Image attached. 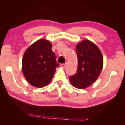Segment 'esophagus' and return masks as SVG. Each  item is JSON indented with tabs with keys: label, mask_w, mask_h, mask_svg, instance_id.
Masks as SVG:
<instances>
[{
	"label": "esophagus",
	"mask_w": 125,
	"mask_h": 125,
	"mask_svg": "<svg viewBox=\"0 0 125 125\" xmlns=\"http://www.w3.org/2000/svg\"><path fill=\"white\" fill-rule=\"evenodd\" d=\"M66 66V63H62L61 64V67H62V68H63V69L65 68Z\"/></svg>",
	"instance_id": "34e87169"
}]
</instances>
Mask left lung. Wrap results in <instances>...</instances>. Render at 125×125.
Returning a JSON list of instances; mask_svg holds the SVG:
<instances>
[{
  "label": "left lung",
  "instance_id": "8db88e82",
  "mask_svg": "<svg viewBox=\"0 0 125 125\" xmlns=\"http://www.w3.org/2000/svg\"><path fill=\"white\" fill-rule=\"evenodd\" d=\"M78 59L77 72L70 77V82L77 89H85L97 80L104 64L102 54L92 42L83 40L76 47Z\"/></svg>",
  "mask_w": 125,
  "mask_h": 125
}]
</instances>
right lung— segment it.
Segmentation results:
<instances>
[{
    "mask_svg": "<svg viewBox=\"0 0 125 125\" xmlns=\"http://www.w3.org/2000/svg\"><path fill=\"white\" fill-rule=\"evenodd\" d=\"M52 44L46 39H39L31 44L22 58V72L31 85L42 87L51 82L59 64L52 51Z\"/></svg>",
    "mask_w": 125,
    "mask_h": 125,
    "instance_id": "add662e5",
    "label": "right lung"
}]
</instances>
